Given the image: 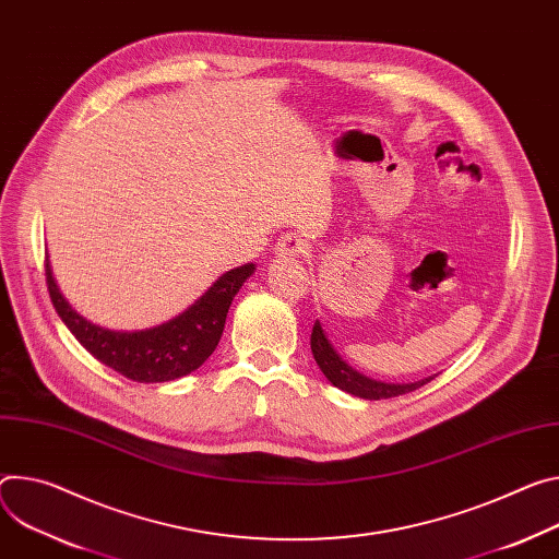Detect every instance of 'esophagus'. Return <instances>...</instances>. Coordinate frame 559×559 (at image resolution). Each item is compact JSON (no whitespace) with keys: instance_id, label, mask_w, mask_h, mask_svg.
Segmentation results:
<instances>
[{"instance_id":"1","label":"esophagus","mask_w":559,"mask_h":559,"mask_svg":"<svg viewBox=\"0 0 559 559\" xmlns=\"http://www.w3.org/2000/svg\"><path fill=\"white\" fill-rule=\"evenodd\" d=\"M306 251H308L306 240H302V238L296 236V234H285V236H281L278 242H276V253H278V257H285V259H298V257H302V253H306Z\"/></svg>"}]
</instances>
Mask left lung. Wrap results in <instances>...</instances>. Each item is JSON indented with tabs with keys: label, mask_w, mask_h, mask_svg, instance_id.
Returning <instances> with one entry per match:
<instances>
[{
	"label": "left lung",
	"mask_w": 559,
	"mask_h": 559,
	"mask_svg": "<svg viewBox=\"0 0 559 559\" xmlns=\"http://www.w3.org/2000/svg\"><path fill=\"white\" fill-rule=\"evenodd\" d=\"M310 345H312L314 361L321 368V372L325 374V379L332 385H336L338 390L359 396V399L379 401V399L399 396V394H405V392H413V390H417V388H421V385H426L428 381L435 379V374H432V377H426V379L415 381V383H385V381H377V379H370V377L361 374L359 370H354L349 364H345L341 359V354L334 349V345L328 338L321 321H317L314 328H312Z\"/></svg>",
	"instance_id": "left-lung-1"
}]
</instances>
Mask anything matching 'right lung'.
<instances>
[{
    "label": "right lung",
    "instance_id": "obj_1",
    "mask_svg": "<svg viewBox=\"0 0 559 559\" xmlns=\"http://www.w3.org/2000/svg\"><path fill=\"white\" fill-rule=\"evenodd\" d=\"M253 270L257 265L247 263L225 272L185 312L156 328L122 332L84 319L62 294L46 257L48 294L64 325L97 361L138 383L174 381L205 364L223 336L234 296Z\"/></svg>",
    "mask_w": 559,
    "mask_h": 559
}]
</instances>
